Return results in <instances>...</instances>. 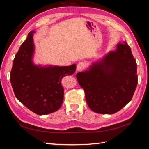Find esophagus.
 <instances>
[{
	"label": "esophagus",
	"instance_id": "esophagus-1",
	"mask_svg": "<svg viewBox=\"0 0 149 149\" xmlns=\"http://www.w3.org/2000/svg\"><path fill=\"white\" fill-rule=\"evenodd\" d=\"M86 67V64L84 62H80L77 65V71H81Z\"/></svg>",
	"mask_w": 149,
	"mask_h": 149
}]
</instances>
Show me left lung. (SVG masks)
I'll return each mask as SVG.
<instances>
[{
    "instance_id": "8db88e82",
    "label": "left lung",
    "mask_w": 149,
    "mask_h": 149,
    "mask_svg": "<svg viewBox=\"0 0 149 149\" xmlns=\"http://www.w3.org/2000/svg\"><path fill=\"white\" fill-rule=\"evenodd\" d=\"M76 77L85 93L89 107L98 114H112L131 101L137 87V63L126 42L118 43L89 70Z\"/></svg>"
}]
</instances>
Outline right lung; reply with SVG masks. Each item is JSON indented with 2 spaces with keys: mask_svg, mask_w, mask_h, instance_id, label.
<instances>
[{
  "mask_svg": "<svg viewBox=\"0 0 149 149\" xmlns=\"http://www.w3.org/2000/svg\"><path fill=\"white\" fill-rule=\"evenodd\" d=\"M29 33L15 56L10 79L19 101L38 115L57 111L64 100L61 80L74 74L76 65L69 66L35 65L32 62L34 52L33 35Z\"/></svg>",
  "mask_w": 149,
  "mask_h": 149,
  "instance_id": "obj_1",
  "label": "right lung"
}]
</instances>
